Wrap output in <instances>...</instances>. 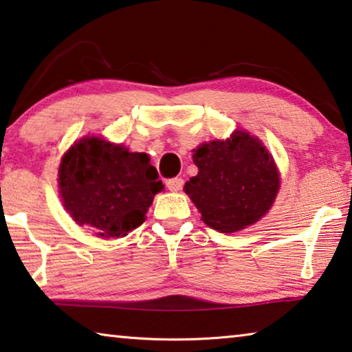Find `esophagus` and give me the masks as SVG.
I'll use <instances>...</instances> for the list:
<instances>
[{
    "instance_id": "34e87169",
    "label": "esophagus",
    "mask_w": 352,
    "mask_h": 352,
    "mask_svg": "<svg viewBox=\"0 0 352 352\" xmlns=\"http://www.w3.org/2000/svg\"><path fill=\"white\" fill-rule=\"evenodd\" d=\"M184 186L182 177H171V179L166 181V187H168L170 192H179Z\"/></svg>"
}]
</instances>
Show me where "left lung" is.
<instances>
[{
	"label": "left lung",
	"mask_w": 352,
	"mask_h": 352,
	"mask_svg": "<svg viewBox=\"0 0 352 352\" xmlns=\"http://www.w3.org/2000/svg\"><path fill=\"white\" fill-rule=\"evenodd\" d=\"M198 175L184 190L220 232H235L267 214L279 190L272 155L257 138L237 131L226 142H210L195 149Z\"/></svg>",
	"instance_id": "obj_1"
}]
</instances>
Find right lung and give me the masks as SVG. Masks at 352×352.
<instances>
[{
	"label": "right lung",
	"mask_w": 352,
	"mask_h": 352,
	"mask_svg": "<svg viewBox=\"0 0 352 352\" xmlns=\"http://www.w3.org/2000/svg\"><path fill=\"white\" fill-rule=\"evenodd\" d=\"M59 187L73 220L104 239L124 237L140 226L164 188L145 153L96 137L82 138L63 155Z\"/></svg>",
	"instance_id": "obj_1"
}]
</instances>
